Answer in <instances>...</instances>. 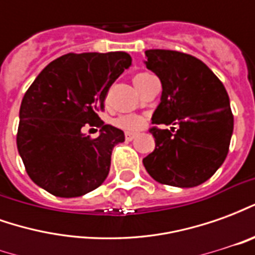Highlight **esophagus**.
Returning <instances> with one entry per match:
<instances>
[{
  "label": "esophagus",
  "instance_id": "esophagus-1",
  "mask_svg": "<svg viewBox=\"0 0 255 255\" xmlns=\"http://www.w3.org/2000/svg\"><path fill=\"white\" fill-rule=\"evenodd\" d=\"M133 138H135V133H133V132H126V139H127V140H132Z\"/></svg>",
  "mask_w": 255,
  "mask_h": 255
}]
</instances>
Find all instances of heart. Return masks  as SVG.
I'll list each match as a JSON object with an SVG mask.
<instances>
[{"mask_svg": "<svg viewBox=\"0 0 255 255\" xmlns=\"http://www.w3.org/2000/svg\"><path fill=\"white\" fill-rule=\"evenodd\" d=\"M147 75H151V73L142 72L135 75L133 78V82L138 80V79L143 78V76H147ZM116 126L117 127L123 128V129H128V131H136L139 128L143 126V117L139 116V115H124V116H120L119 119H116Z\"/></svg>", "mask_w": 255, "mask_h": 255, "instance_id": "obj_1", "label": "heart"}]
</instances>
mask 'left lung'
I'll return each instance as SVG.
<instances>
[{"label":"left lung","mask_w":255,"mask_h":255,"mask_svg":"<svg viewBox=\"0 0 255 255\" xmlns=\"http://www.w3.org/2000/svg\"><path fill=\"white\" fill-rule=\"evenodd\" d=\"M146 67L162 84L154 124L155 149L143 165L155 182L175 187H195L213 176L224 162L234 131V116L224 84L206 64L175 50H146Z\"/></svg>","instance_id":"left-lung-1"}]
</instances>
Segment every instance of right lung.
<instances>
[{"label": "right lung", "instance_id": "right-lung-1", "mask_svg": "<svg viewBox=\"0 0 255 255\" xmlns=\"http://www.w3.org/2000/svg\"><path fill=\"white\" fill-rule=\"evenodd\" d=\"M126 52L69 53L43 68L20 105L17 150L31 180L56 197L73 198L100 187L111 169L112 150L124 132L104 124L108 90L131 67ZM100 127V136L81 128Z\"/></svg>", "mask_w": 255, "mask_h": 255}]
</instances>
